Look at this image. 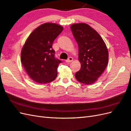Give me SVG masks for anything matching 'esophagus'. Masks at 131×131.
<instances>
[{
	"mask_svg": "<svg viewBox=\"0 0 131 131\" xmlns=\"http://www.w3.org/2000/svg\"><path fill=\"white\" fill-rule=\"evenodd\" d=\"M72 61H73V58H72V57H69V59L68 60H66V62H68V63H70V62H71Z\"/></svg>",
	"mask_w": 131,
	"mask_h": 131,
	"instance_id": "1",
	"label": "esophagus"
}]
</instances>
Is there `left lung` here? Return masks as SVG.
I'll return each mask as SVG.
<instances>
[{"mask_svg":"<svg viewBox=\"0 0 131 131\" xmlns=\"http://www.w3.org/2000/svg\"><path fill=\"white\" fill-rule=\"evenodd\" d=\"M78 43L80 71L75 78L80 83L90 85L95 83L104 71L108 63V50L99 33L88 24H73L70 27Z\"/></svg>","mask_w":131,"mask_h":131,"instance_id":"left-lung-1","label":"left lung"}]
</instances>
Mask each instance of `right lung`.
<instances>
[{
  "label": "right lung",
  "mask_w": 131,
  "mask_h": 131,
  "mask_svg": "<svg viewBox=\"0 0 131 131\" xmlns=\"http://www.w3.org/2000/svg\"><path fill=\"white\" fill-rule=\"evenodd\" d=\"M63 29L56 23H43L33 30L24 43L21 62L27 74L36 83H48L56 79L61 61L54 57L52 44Z\"/></svg>",
  "instance_id": "obj_1"
}]
</instances>
